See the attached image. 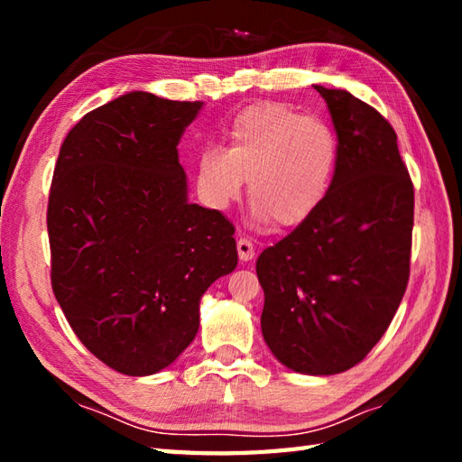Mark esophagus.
<instances>
[{
	"instance_id": "obj_1",
	"label": "esophagus",
	"mask_w": 462,
	"mask_h": 462,
	"mask_svg": "<svg viewBox=\"0 0 462 462\" xmlns=\"http://www.w3.org/2000/svg\"><path fill=\"white\" fill-rule=\"evenodd\" d=\"M236 248H238V256L242 262H250L254 258V244L250 238L240 236L236 242Z\"/></svg>"
}]
</instances>
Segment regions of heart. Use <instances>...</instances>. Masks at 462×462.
<instances>
[{
  "label": "heart",
  "instance_id": "obj_1",
  "mask_svg": "<svg viewBox=\"0 0 462 462\" xmlns=\"http://www.w3.org/2000/svg\"><path fill=\"white\" fill-rule=\"evenodd\" d=\"M337 164L339 141L328 123L282 103H256L234 115L224 149L200 152L199 189L222 210L248 180L258 218L296 228L328 200Z\"/></svg>",
  "mask_w": 462,
  "mask_h": 462
}]
</instances>
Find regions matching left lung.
Listing matches in <instances>:
<instances>
[{
  "mask_svg": "<svg viewBox=\"0 0 462 462\" xmlns=\"http://www.w3.org/2000/svg\"><path fill=\"white\" fill-rule=\"evenodd\" d=\"M339 141L321 208L256 262L262 333L291 371H347L387 331L409 282L415 190L393 126L343 89L313 85Z\"/></svg>",
  "mask_w": 462,
  "mask_h": 462,
  "instance_id": "1",
  "label": "left lung"
}]
</instances>
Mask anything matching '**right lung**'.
Instances as JSON below:
<instances>
[{
    "label": "right lung",
    "instance_id": "add662e5",
    "mask_svg": "<svg viewBox=\"0 0 462 462\" xmlns=\"http://www.w3.org/2000/svg\"><path fill=\"white\" fill-rule=\"evenodd\" d=\"M200 109L126 93L87 113L59 151L53 293L83 346L125 375L169 367L199 331L202 293L238 263L232 222L186 196L176 146Z\"/></svg>",
    "mask_w": 462,
    "mask_h": 462
}]
</instances>
